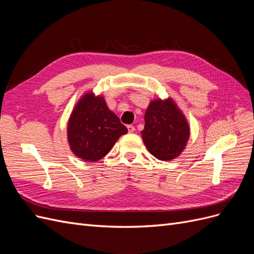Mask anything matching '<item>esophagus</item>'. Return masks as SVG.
<instances>
[{"label": "esophagus", "instance_id": "esophagus-1", "mask_svg": "<svg viewBox=\"0 0 254 254\" xmlns=\"http://www.w3.org/2000/svg\"><path fill=\"white\" fill-rule=\"evenodd\" d=\"M127 129H128V132H129V133H131V132H133V131H134V130H135L134 126H132V125H128V126H127Z\"/></svg>", "mask_w": 254, "mask_h": 254}]
</instances>
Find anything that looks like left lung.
<instances>
[{"label": "left lung", "instance_id": "8db88e82", "mask_svg": "<svg viewBox=\"0 0 254 254\" xmlns=\"http://www.w3.org/2000/svg\"><path fill=\"white\" fill-rule=\"evenodd\" d=\"M144 119L142 139L151 155L162 161L178 157L189 141L190 126L173 99L150 102Z\"/></svg>", "mask_w": 254, "mask_h": 254}]
</instances>
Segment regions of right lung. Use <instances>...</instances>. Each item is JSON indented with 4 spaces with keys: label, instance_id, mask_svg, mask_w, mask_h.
I'll return each mask as SVG.
<instances>
[{
    "label": "right lung",
    "instance_id": "add662e5",
    "mask_svg": "<svg viewBox=\"0 0 254 254\" xmlns=\"http://www.w3.org/2000/svg\"><path fill=\"white\" fill-rule=\"evenodd\" d=\"M127 132V128L108 108L105 98L92 92L81 96L67 123L71 150L88 162L104 158L119 137Z\"/></svg>",
    "mask_w": 254,
    "mask_h": 254
}]
</instances>
